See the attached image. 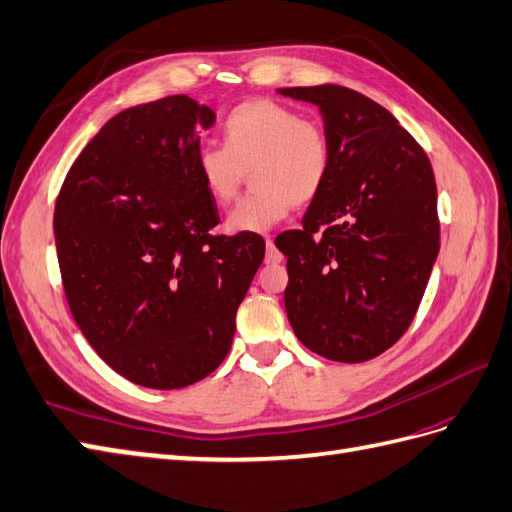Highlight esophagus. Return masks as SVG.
<instances>
[{
    "mask_svg": "<svg viewBox=\"0 0 512 512\" xmlns=\"http://www.w3.org/2000/svg\"><path fill=\"white\" fill-rule=\"evenodd\" d=\"M267 263L276 265V263H282V254L276 249V245H273L271 239H267Z\"/></svg>",
    "mask_w": 512,
    "mask_h": 512,
    "instance_id": "34e87169",
    "label": "esophagus"
}]
</instances>
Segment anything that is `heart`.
<instances>
[{
  "label": "heart",
  "mask_w": 512,
  "mask_h": 512,
  "mask_svg": "<svg viewBox=\"0 0 512 512\" xmlns=\"http://www.w3.org/2000/svg\"><path fill=\"white\" fill-rule=\"evenodd\" d=\"M221 134L223 145L199 149L197 173L213 202L226 206L239 193L245 171H252L254 191L226 219L232 234L269 230L293 204L313 202L326 184L332 162L326 130L273 99L232 108Z\"/></svg>",
  "instance_id": "b5f03b06"
}]
</instances>
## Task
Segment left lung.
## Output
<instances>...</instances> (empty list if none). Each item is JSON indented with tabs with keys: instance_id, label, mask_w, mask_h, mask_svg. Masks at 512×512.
<instances>
[{
	"instance_id": "left-lung-1",
	"label": "left lung",
	"mask_w": 512,
	"mask_h": 512,
	"mask_svg": "<svg viewBox=\"0 0 512 512\" xmlns=\"http://www.w3.org/2000/svg\"><path fill=\"white\" fill-rule=\"evenodd\" d=\"M280 95L315 104L332 162L286 256V317L310 352L365 363L402 339L439 256L436 182L426 152L389 110L339 84Z\"/></svg>"
}]
</instances>
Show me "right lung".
I'll list each match as a JSON object with an SVG mask.
<instances>
[{
	"label": "right lung",
	"instance_id": "obj_1",
	"mask_svg": "<svg viewBox=\"0 0 512 512\" xmlns=\"http://www.w3.org/2000/svg\"><path fill=\"white\" fill-rule=\"evenodd\" d=\"M215 112L186 95L112 117L56 199L62 286L84 339L147 389H182L228 356L236 310L265 258L254 232L213 236L197 173Z\"/></svg>",
	"mask_w": 512,
	"mask_h": 512
}]
</instances>
